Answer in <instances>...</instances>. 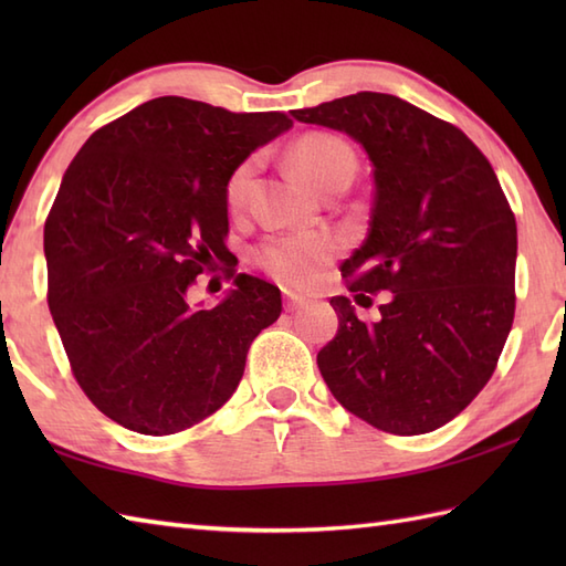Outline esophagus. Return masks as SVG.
Returning <instances> with one entry per match:
<instances>
[{"mask_svg":"<svg viewBox=\"0 0 566 566\" xmlns=\"http://www.w3.org/2000/svg\"><path fill=\"white\" fill-rule=\"evenodd\" d=\"M304 306H308V298H304V296H298V294H292V292H284V308L286 311H298V308H304Z\"/></svg>","mask_w":566,"mask_h":566,"instance_id":"34e87169","label":"esophagus"}]
</instances>
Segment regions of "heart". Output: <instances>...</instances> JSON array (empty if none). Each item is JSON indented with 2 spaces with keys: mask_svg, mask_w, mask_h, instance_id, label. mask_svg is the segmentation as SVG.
Listing matches in <instances>:
<instances>
[{
  "mask_svg": "<svg viewBox=\"0 0 566 566\" xmlns=\"http://www.w3.org/2000/svg\"><path fill=\"white\" fill-rule=\"evenodd\" d=\"M292 160L311 185L326 191L333 185L353 182L357 170L355 150L340 136L333 134H306L292 146ZM258 172V158L250 155L238 163L226 179V203L228 209H243L250 197L252 179ZM338 252V240L326 231H296V233H272L252 252V258L264 272L292 286L308 284L323 264L331 262Z\"/></svg>",
  "mask_w": 566,
  "mask_h": 566,
  "instance_id": "heart-1",
  "label": "heart"
}]
</instances>
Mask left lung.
I'll return each instance as SVG.
<instances>
[{
	"label": "left lung",
	"instance_id": "obj_1",
	"mask_svg": "<svg viewBox=\"0 0 566 566\" xmlns=\"http://www.w3.org/2000/svg\"><path fill=\"white\" fill-rule=\"evenodd\" d=\"M345 130L375 175L363 248L343 262L357 302L384 292L377 321L333 296L338 333L318 369L347 411L394 436L462 413L494 375L515 316L518 231L486 155L460 128L394 94L357 92L294 109Z\"/></svg>",
	"mask_w": 566,
	"mask_h": 566
}]
</instances>
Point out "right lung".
<instances>
[{
	"instance_id": "1",
	"label": "right lung",
	"mask_w": 566,
	"mask_h": 566,
	"mask_svg": "<svg viewBox=\"0 0 566 566\" xmlns=\"http://www.w3.org/2000/svg\"><path fill=\"white\" fill-rule=\"evenodd\" d=\"M294 122L158 97L80 148L43 228L48 308L87 399L118 426L172 436L231 399L250 343L282 314L274 284L238 274L226 179ZM237 290L191 310L196 276Z\"/></svg>"
}]
</instances>
